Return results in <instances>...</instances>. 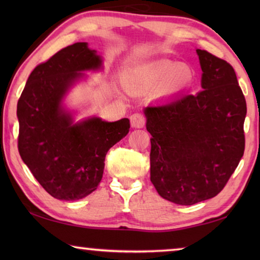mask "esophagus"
Returning a JSON list of instances; mask_svg holds the SVG:
<instances>
[{"label": "esophagus", "instance_id": "obj_1", "mask_svg": "<svg viewBox=\"0 0 260 260\" xmlns=\"http://www.w3.org/2000/svg\"><path fill=\"white\" fill-rule=\"evenodd\" d=\"M146 125V118L141 113H134L131 116V126L133 128H142Z\"/></svg>", "mask_w": 260, "mask_h": 260}]
</instances>
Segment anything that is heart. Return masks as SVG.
<instances>
[{
    "label": "heart",
    "mask_w": 260,
    "mask_h": 260,
    "mask_svg": "<svg viewBox=\"0 0 260 260\" xmlns=\"http://www.w3.org/2000/svg\"><path fill=\"white\" fill-rule=\"evenodd\" d=\"M149 80L153 83H161L169 80L171 88H181L187 81V76L183 71H179L178 65L160 64L152 68L148 72Z\"/></svg>",
    "instance_id": "heart-1"
}]
</instances>
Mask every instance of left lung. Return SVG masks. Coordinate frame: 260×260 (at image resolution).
<instances>
[{
	"label": "left lung",
	"mask_w": 260,
	"mask_h": 260,
	"mask_svg": "<svg viewBox=\"0 0 260 260\" xmlns=\"http://www.w3.org/2000/svg\"><path fill=\"white\" fill-rule=\"evenodd\" d=\"M196 52L202 90L143 110L151 134L150 180L162 199L179 205L217 196L245 144L246 103L234 69L206 50Z\"/></svg>",
	"instance_id": "1"
}]
</instances>
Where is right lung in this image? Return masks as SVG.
<instances>
[{"label": "right lung", "instance_id": "obj_1", "mask_svg": "<svg viewBox=\"0 0 260 260\" xmlns=\"http://www.w3.org/2000/svg\"><path fill=\"white\" fill-rule=\"evenodd\" d=\"M102 64L87 42L64 48L33 70L17 104L19 155L57 200H81L96 190L107 152L129 132L127 118L74 121L64 107L69 90L86 78L83 72L102 70Z\"/></svg>", "mask_w": 260, "mask_h": 260}]
</instances>
